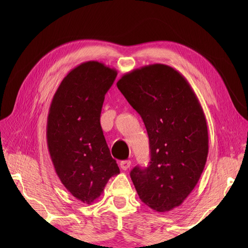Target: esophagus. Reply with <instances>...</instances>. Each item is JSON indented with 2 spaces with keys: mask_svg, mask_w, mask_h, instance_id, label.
Returning <instances> with one entry per match:
<instances>
[{
  "mask_svg": "<svg viewBox=\"0 0 248 248\" xmlns=\"http://www.w3.org/2000/svg\"><path fill=\"white\" fill-rule=\"evenodd\" d=\"M131 166V161H121L120 162V168L123 170H128Z\"/></svg>",
  "mask_w": 248,
  "mask_h": 248,
  "instance_id": "obj_1",
  "label": "esophagus"
}]
</instances>
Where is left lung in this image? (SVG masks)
<instances>
[{
  "instance_id": "left-lung-1",
  "label": "left lung",
  "mask_w": 248,
  "mask_h": 248,
  "mask_svg": "<svg viewBox=\"0 0 248 248\" xmlns=\"http://www.w3.org/2000/svg\"><path fill=\"white\" fill-rule=\"evenodd\" d=\"M117 87L141 119L149 136L150 163L131 170L141 202L170 211L196 186L207 162L208 125L187 80L164 64L125 73Z\"/></svg>"
}]
</instances>
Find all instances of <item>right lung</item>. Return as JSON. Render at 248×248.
I'll return each instance as SVG.
<instances>
[{
  "label": "right lung",
  "mask_w": 248,
  "mask_h": 248,
  "mask_svg": "<svg viewBox=\"0 0 248 248\" xmlns=\"http://www.w3.org/2000/svg\"><path fill=\"white\" fill-rule=\"evenodd\" d=\"M116 77V69L102 62H82L62 78L49 108L46 144L55 171L67 191L87 204L119 173L100 124Z\"/></svg>",
  "instance_id": "add662e5"
}]
</instances>
